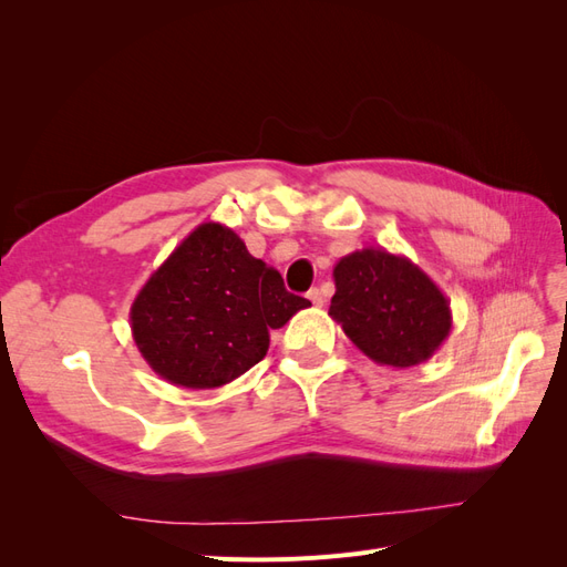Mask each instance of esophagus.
Returning a JSON list of instances; mask_svg holds the SVG:
<instances>
[{"label": "esophagus", "instance_id": "34e87169", "mask_svg": "<svg viewBox=\"0 0 567 567\" xmlns=\"http://www.w3.org/2000/svg\"><path fill=\"white\" fill-rule=\"evenodd\" d=\"M307 298L312 300V305H315V307H321V305L326 302V300H323V293H321V288H312L310 293H307Z\"/></svg>", "mask_w": 567, "mask_h": 567}]
</instances>
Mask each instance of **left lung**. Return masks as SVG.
I'll use <instances>...</instances> for the list:
<instances>
[{
    "label": "left lung",
    "instance_id": "8db88e82",
    "mask_svg": "<svg viewBox=\"0 0 567 567\" xmlns=\"http://www.w3.org/2000/svg\"><path fill=\"white\" fill-rule=\"evenodd\" d=\"M331 319L371 362L392 369L419 367L452 331L450 300L404 255L362 248L333 267Z\"/></svg>",
    "mask_w": 567,
    "mask_h": 567
}]
</instances>
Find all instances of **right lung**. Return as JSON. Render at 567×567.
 I'll return each instance as SVG.
<instances>
[{
    "instance_id": "add662e5",
    "label": "right lung",
    "mask_w": 567,
    "mask_h": 567,
    "mask_svg": "<svg viewBox=\"0 0 567 567\" xmlns=\"http://www.w3.org/2000/svg\"><path fill=\"white\" fill-rule=\"evenodd\" d=\"M310 305L288 293L281 274L252 257L238 234L203 221L136 293L130 326L161 379L213 390L260 362L269 331Z\"/></svg>"
}]
</instances>
